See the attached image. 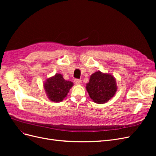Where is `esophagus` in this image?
Instances as JSON below:
<instances>
[{
	"mask_svg": "<svg viewBox=\"0 0 156 156\" xmlns=\"http://www.w3.org/2000/svg\"><path fill=\"white\" fill-rule=\"evenodd\" d=\"M74 82H75V84H77V85H80V84H81V80H80V79H75Z\"/></svg>",
	"mask_w": 156,
	"mask_h": 156,
	"instance_id": "34e87169",
	"label": "esophagus"
}]
</instances>
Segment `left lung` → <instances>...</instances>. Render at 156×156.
<instances>
[{"label": "left lung", "instance_id": "left-lung-1", "mask_svg": "<svg viewBox=\"0 0 156 156\" xmlns=\"http://www.w3.org/2000/svg\"><path fill=\"white\" fill-rule=\"evenodd\" d=\"M86 89L94 102L103 104L114 97L118 87L112 74L98 71L90 75Z\"/></svg>", "mask_w": 156, "mask_h": 156}]
</instances>
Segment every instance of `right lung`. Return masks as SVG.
Listing matches in <instances>:
<instances>
[{"mask_svg":"<svg viewBox=\"0 0 156 156\" xmlns=\"http://www.w3.org/2000/svg\"><path fill=\"white\" fill-rule=\"evenodd\" d=\"M43 86L49 100L58 103L63 101L67 96L69 90L73 86V83L65 80L62 74L56 73L53 76L47 78Z\"/></svg>","mask_w":156,"mask_h":156,"instance_id":"1","label":"right lung"}]
</instances>
